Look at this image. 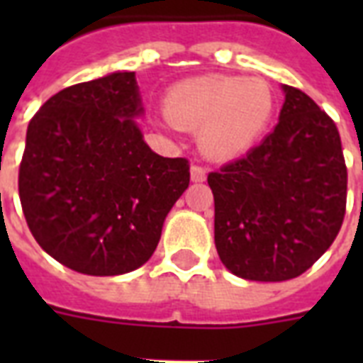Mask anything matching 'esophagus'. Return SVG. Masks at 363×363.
Returning a JSON list of instances; mask_svg holds the SVG:
<instances>
[{"mask_svg": "<svg viewBox=\"0 0 363 363\" xmlns=\"http://www.w3.org/2000/svg\"><path fill=\"white\" fill-rule=\"evenodd\" d=\"M205 177H207V173H205V169L201 165H192V167H190V179H192L194 182H203Z\"/></svg>", "mask_w": 363, "mask_h": 363, "instance_id": "esophagus-1", "label": "esophagus"}]
</instances>
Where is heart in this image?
Masks as SVG:
<instances>
[{
  "mask_svg": "<svg viewBox=\"0 0 363 363\" xmlns=\"http://www.w3.org/2000/svg\"><path fill=\"white\" fill-rule=\"evenodd\" d=\"M165 118L182 130H199L211 158L228 160L252 147L273 115V92L264 79L203 75L171 88Z\"/></svg>",
  "mask_w": 363,
  "mask_h": 363,
  "instance_id": "obj_1",
  "label": "heart"
}]
</instances>
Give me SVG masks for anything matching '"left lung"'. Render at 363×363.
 I'll return each mask as SVG.
<instances>
[{
  "label": "left lung",
  "mask_w": 363,
  "mask_h": 363,
  "mask_svg": "<svg viewBox=\"0 0 363 363\" xmlns=\"http://www.w3.org/2000/svg\"><path fill=\"white\" fill-rule=\"evenodd\" d=\"M279 124L247 156L207 177L222 264L248 281H288L309 269L343 226L347 165L337 125L284 84Z\"/></svg>",
  "instance_id": "obj_1"
}]
</instances>
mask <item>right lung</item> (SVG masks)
I'll use <instances>...</instances> for the list:
<instances>
[{
	"mask_svg": "<svg viewBox=\"0 0 363 363\" xmlns=\"http://www.w3.org/2000/svg\"><path fill=\"white\" fill-rule=\"evenodd\" d=\"M135 73H111L47 99L28 125L18 196L39 247L84 275H122L158 247L190 184L186 158L143 141Z\"/></svg>",
	"mask_w": 363,
	"mask_h": 363,
	"instance_id": "1",
	"label": "right lung"
}]
</instances>
